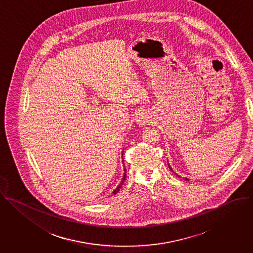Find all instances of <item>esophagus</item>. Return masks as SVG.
Segmentation results:
<instances>
[{
	"instance_id": "esophagus-1",
	"label": "esophagus",
	"mask_w": 253,
	"mask_h": 253,
	"mask_svg": "<svg viewBox=\"0 0 253 253\" xmlns=\"http://www.w3.org/2000/svg\"><path fill=\"white\" fill-rule=\"evenodd\" d=\"M136 122L140 125H146L149 122V116L146 112H139L136 115Z\"/></svg>"
}]
</instances>
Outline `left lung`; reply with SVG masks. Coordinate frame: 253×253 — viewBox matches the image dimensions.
<instances>
[{
    "mask_svg": "<svg viewBox=\"0 0 253 253\" xmlns=\"http://www.w3.org/2000/svg\"><path fill=\"white\" fill-rule=\"evenodd\" d=\"M169 168H170V170H172L171 167H170V165H169ZM185 180H186V181H189V179H187V178H185Z\"/></svg>",
    "mask_w": 253,
    "mask_h": 253,
    "instance_id": "obj_1",
    "label": "left lung"
}]
</instances>
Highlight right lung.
Wrapping results in <instances>:
<instances>
[{
	"label": "right lung",
	"instance_id": "right-lung-1",
	"mask_svg": "<svg viewBox=\"0 0 253 253\" xmlns=\"http://www.w3.org/2000/svg\"><path fill=\"white\" fill-rule=\"evenodd\" d=\"M123 155V154H122ZM124 171H125V173H124V175H123V178H122V180H121V182H120V184L118 185V187L113 191V194L115 195V194H117L118 192H119V190H120V188L122 187V185H123V183L125 182V179H126V169H124Z\"/></svg>",
	"mask_w": 253,
	"mask_h": 253
}]
</instances>
